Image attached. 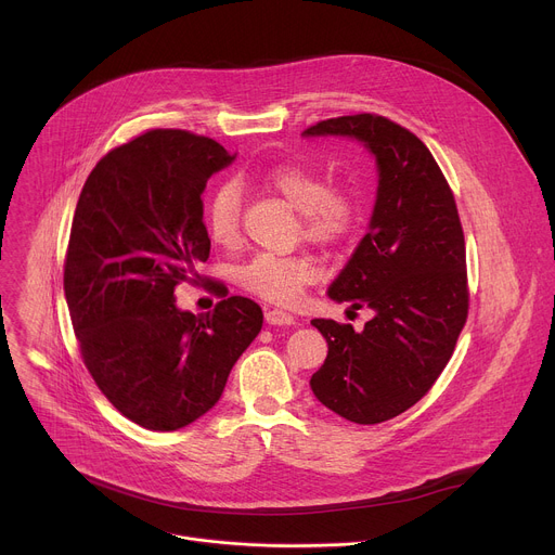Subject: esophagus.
<instances>
[{
  "label": "esophagus",
  "mask_w": 555,
  "mask_h": 555,
  "mask_svg": "<svg viewBox=\"0 0 555 555\" xmlns=\"http://www.w3.org/2000/svg\"><path fill=\"white\" fill-rule=\"evenodd\" d=\"M266 321H268V325H276V327H281V325H296V315H292L289 311H283V309H268L266 311Z\"/></svg>",
  "instance_id": "obj_1"
}]
</instances>
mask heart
Segmentation results:
<instances>
[{"label":"heart","instance_id":"b5f03b06","mask_svg":"<svg viewBox=\"0 0 555 555\" xmlns=\"http://www.w3.org/2000/svg\"><path fill=\"white\" fill-rule=\"evenodd\" d=\"M263 189L302 212L305 236L315 244H338L356 230L358 204L340 189H332L321 173L302 165H279L263 173ZM206 228L210 240L230 248L242 234L240 186L221 184L206 204ZM319 279V268L307 257L257 255L240 270V283L272 302H296L300 292Z\"/></svg>","mask_w":555,"mask_h":555}]
</instances>
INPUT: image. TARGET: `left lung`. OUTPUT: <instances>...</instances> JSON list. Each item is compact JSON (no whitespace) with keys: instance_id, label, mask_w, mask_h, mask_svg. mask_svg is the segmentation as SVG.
I'll list each match as a JSON object with an SVG mask.
<instances>
[{"instance_id":"8db88e82","label":"left lung","mask_w":555,"mask_h":555,"mask_svg":"<svg viewBox=\"0 0 555 555\" xmlns=\"http://www.w3.org/2000/svg\"><path fill=\"white\" fill-rule=\"evenodd\" d=\"M305 138L358 140L377 167L369 232L327 296L366 305L362 332L313 319L327 360L309 379L321 404L356 424H379L417 404L446 369L467 319L465 242L452 191L428 146L375 114L330 118Z\"/></svg>"}]
</instances>
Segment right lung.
<instances>
[{
	"label": "right lung",
	"mask_w": 555,
	"mask_h": 555,
	"mask_svg": "<svg viewBox=\"0 0 555 555\" xmlns=\"http://www.w3.org/2000/svg\"><path fill=\"white\" fill-rule=\"evenodd\" d=\"M234 157L210 138L153 129L103 157L74 210L63 272L72 327L105 398L146 430L206 415L263 325L244 296L199 315L176 302L210 255L206 182Z\"/></svg>",
	"instance_id": "1"
}]
</instances>
